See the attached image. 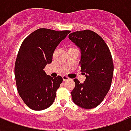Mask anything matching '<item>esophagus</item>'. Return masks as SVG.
<instances>
[{
	"instance_id": "34e87169",
	"label": "esophagus",
	"mask_w": 131,
	"mask_h": 131,
	"mask_svg": "<svg viewBox=\"0 0 131 131\" xmlns=\"http://www.w3.org/2000/svg\"><path fill=\"white\" fill-rule=\"evenodd\" d=\"M62 78H63V81H67V80H68L69 79V77H67V76H63L62 77Z\"/></svg>"
}]
</instances>
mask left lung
Segmentation results:
<instances>
[{
	"instance_id": "obj_1",
	"label": "left lung",
	"mask_w": 131,
	"mask_h": 131,
	"mask_svg": "<svg viewBox=\"0 0 131 131\" xmlns=\"http://www.w3.org/2000/svg\"><path fill=\"white\" fill-rule=\"evenodd\" d=\"M69 38L81 49L79 66L86 77L82 84L74 79L72 98L78 106L92 109L102 102L111 88L113 74L111 52L104 39L90 30L72 33Z\"/></svg>"
}]
</instances>
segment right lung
Segmentation results:
<instances>
[{"instance_id": "add662e5", "label": "right lung", "mask_w": 131, "mask_h": 131, "mask_svg": "<svg viewBox=\"0 0 131 131\" xmlns=\"http://www.w3.org/2000/svg\"><path fill=\"white\" fill-rule=\"evenodd\" d=\"M70 31L39 29L22 41L15 63V77L19 95L30 109L41 111L54 102L63 79L46 75L43 70L50 63L61 41Z\"/></svg>"}]
</instances>
